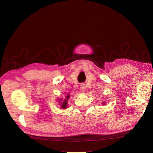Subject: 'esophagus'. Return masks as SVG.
<instances>
[{
    "mask_svg": "<svg viewBox=\"0 0 153 153\" xmlns=\"http://www.w3.org/2000/svg\"><path fill=\"white\" fill-rule=\"evenodd\" d=\"M80 89H81V91H85V87L84 84H82L80 85Z\"/></svg>",
    "mask_w": 153,
    "mask_h": 153,
    "instance_id": "esophagus-1",
    "label": "esophagus"
}]
</instances>
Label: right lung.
<instances>
[{"label": "right lung", "mask_w": 153, "mask_h": 153, "mask_svg": "<svg viewBox=\"0 0 153 153\" xmlns=\"http://www.w3.org/2000/svg\"><path fill=\"white\" fill-rule=\"evenodd\" d=\"M69 97V96L68 95L67 97H66V99H67V100H68ZM67 100H65L64 101V102H62V105H61L62 108H66V106H67V101H68Z\"/></svg>", "instance_id": "1"}]
</instances>
